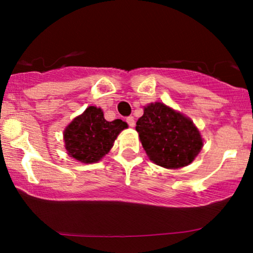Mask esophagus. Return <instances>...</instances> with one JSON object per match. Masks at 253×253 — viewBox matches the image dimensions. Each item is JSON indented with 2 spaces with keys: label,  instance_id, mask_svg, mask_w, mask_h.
Here are the masks:
<instances>
[{
  "label": "esophagus",
  "instance_id": "esophagus-1",
  "mask_svg": "<svg viewBox=\"0 0 253 253\" xmlns=\"http://www.w3.org/2000/svg\"><path fill=\"white\" fill-rule=\"evenodd\" d=\"M126 123L129 124V126H131V127H133V126H135V118H133L132 116L127 117V118H126Z\"/></svg>",
  "mask_w": 253,
  "mask_h": 253
}]
</instances>
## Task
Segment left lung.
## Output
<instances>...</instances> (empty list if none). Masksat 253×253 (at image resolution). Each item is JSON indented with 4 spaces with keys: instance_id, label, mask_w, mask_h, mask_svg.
I'll use <instances>...</instances> for the list:
<instances>
[{
    "instance_id": "1",
    "label": "left lung",
    "mask_w": 253,
    "mask_h": 253,
    "mask_svg": "<svg viewBox=\"0 0 253 253\" xmlns=\"http://www.w3.org/2000/svg\"><path fill=\"white\" fill-rule=\"evenodd\" d=\"M136 130L150 161L167 169L192 163L203 138L193 122L164 103H150L138 118Z\"/></svg>"
}]
</instances>
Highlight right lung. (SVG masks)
I'll return each mask as SVG.
<instances>
[{"instance_id":"add662e5","label":"right lung","mask_w":253,"mask_h":253,"mask_svg":"<svg viewBox=\"0 0 253 253\" xmlns=\"http://www.w3.org/2000/svg\"><path fill=\"white\" fill-rule=\"evenodd\" d=\"M127 124L122 120L108 122L101 108L88 107L65 127V150L82 163H96L110 151L115 139Z\"/></svg>"}]
</instances>
